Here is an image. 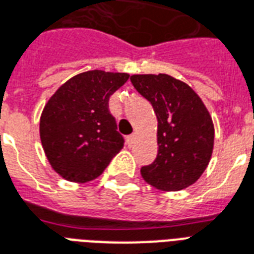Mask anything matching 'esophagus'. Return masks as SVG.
I'll use <instances>...</instances> for the list:
<instances>
[{"instance_id":"34e87169","label":"esophagus","mask_w":254,"mask_h":254,"mask_svg":"<svg viewBox=\"0 0 254 254\" xmlns=\"http://www.w3.org/2000/svg\"><path fill=\"white\" fill-rule=\"evenodd\" d=\"M134 140H136V134H134V133H133V134H130V136H127V145L132 146V145H133V142H134Z\"/></svg>"}]
</instances>
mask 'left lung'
Returning a JSON list of instances; mask_svg holds the SVG:
<instances>
[{
	"label": "left lung",
	"instance_id": "1",
	"mask_svg": "<svg viewBox=\"0 0 254 254\" xmlns=\"http://www.w3.org/2000/svg\"><path fill=\"white\" fill-rule=\"evenodd\" d=\"M130 82L151 102L159 122V151L155 161L141 168L144 180L164 191L194 185L214 145L213 121L202 99L189 84L167 74L132 75Z\"/></svg>",
	"mask_w": 254,
	"mask_h": 254
}]
</instances>
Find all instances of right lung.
Here are the masks:
<instances>
[{
  "label": "right lung",
  "instance_id": "1",
  "mask_svg": "<svg viewBox=\"0 0 254 254\" xmlns=\"http://www.w3.org/2000/svg\"><path fill=\"white\" fill-rule=\"evenodd\" d=\"M129 79L125 72L87 71L60 86L40 118V138L52 168L69 182L102 174L124 146L109 98Z\"/></svg>",
  "mask_w": 254,
  "mask_h": 254
}]
</instances>
